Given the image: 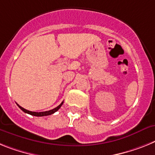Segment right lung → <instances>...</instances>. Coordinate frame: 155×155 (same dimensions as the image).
<instances>
[{
    "mask_svg": "<svg viewBox=\"0 0 155 155\" xmlns=\"http://www.w3.org/2000/svg\"><path fill=\"white\" fill-rule=\"evenodd\" d=\"M62 104H63V101L61 102V103L60 104H59L58 107H56L55 108H54V109L50 110V111H41V112H36V111H28V110L25 109V108H23V107H21L20 105H18V104H17V105L18 106V107H19L21 111H23L25 113H27V114H29V115H34V116H47V115H51V114H54V112H56V111H57L58 110L59 108L61 107Z\"/></svg>",
    "mask_w": 155,
    "mask_h": 155,
    "instance_id": "obj_1",
    "label": "right lung"
}]
</instances>
